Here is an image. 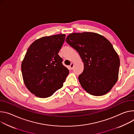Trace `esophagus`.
<instances>
[{
  "instance_id": "1",
  "label": "esophagus",
  "mask_w": 134,
  "mask_h": 134,
  "mask_svg": "<svg viewBox=\"0 0 134 134\" xmlns=\"http://www.w3.org/2000/svg\"><path fill=\"white\" fill-rule=\"evenodd\" d=\"M73 66H74V63L73 62H72L70 65V68L71 69V70H72L73 68Z\"/></svg>"
}]
</instances>
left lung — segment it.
Listing matches in <instances>:
<instances>
[{
    "mask_svg": "<svg viewBox=\"0 0 134 134\" xmlns=\"http://www.w3.org/2000/svg\"><path fill=\"white\" fill-rule=\"evenodd\" d=\"M66 42L79 54L84 69L78 79L89 94L102 96L116 83L120 59L111 43L104 37L91 32L73 33Z\"/></svg>",
    "mask_w": 134,
    "mask_h": 134,
    "instance_id": "8db88e82",
    "label": "left lung"
}]
</instances>
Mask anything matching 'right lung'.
I'll return each mask as SVG.
<instances>
[{
  "mask_svg": "<svg viewBox=\"0 0 134 134\" xmlns=\"http://www.w3.org/2000/svg\"><path fill=\"white\" fill-rule=\"evenodd\" d=\"M65 35L43 37L27 49L21 64L24 83L28 90L40 98L51 96L62 88L69 73L58 54Z\"/></svg>",
  "mask_w": 134,
  "mask_h": 134,
  "instance_id": "1",
  "label": "right lung"
}]
</instances>
